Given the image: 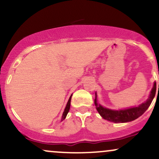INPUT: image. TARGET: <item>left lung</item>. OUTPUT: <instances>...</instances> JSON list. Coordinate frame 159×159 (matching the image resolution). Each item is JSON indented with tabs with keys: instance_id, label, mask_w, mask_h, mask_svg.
<instances>
[{
	"instance_id": "left-lung-1",
	"label": "left lung",
	"mask_w": 159,
	"mask_h": 159,
	"mask_svg": "<svg viewBox=\"0 0 159 159\" xmlns=\"http://www.w3.org/2000/svg\"><path fill=\"white\" fill-rule=\"evenodd\" d=\"M159 89V84H158ZM156 91V83L154 82L153 87L149 94V98H147L145 102L140 104L138 107H132L129 108L121 109V110H112V109L107 108L103 107L101 104L98 102L97 94L96 93V97H95L94 103L96 105V108L100 116L103 119L108 120L110 122H113L115 123H127L133 120L138 119L139 116L148 109V107L152 103L153 98L155 97Z\"/></svg>"
}]
</instances>
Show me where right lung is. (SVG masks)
Returning a JSON list of instances; mask_svg holds the SVG:
<instances>
[{"instance_id": "obj_1", "label": "right lung", "mask_w": 159, "mask_h": 159, "mask_svg": "<svg viewBox=\"0 0 159 159\" xmlns=\"http://www.w3.org/2000/svg\"><path fill=\"white\" fill-rule=\"evenodd\" d=\"M72 94L71 95V96H70V97H69L68 102H67V104H66V106L65 109H64V111H63V115H62V119H61L62 120L65 119L66 116L67 114H68V112H69V108H70V102H71V98H72Z\"/></svg>"}]
</instances>
